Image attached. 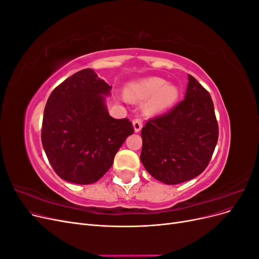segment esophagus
Returning a JSON list of instances; mask_svg holds the SVG:
<instances>
[{
    "mask_svg": "<svg viewBox=\"0 0 259 259\" xmlns=\"http://www.w3.org/2000/svg\"><path fill=\"white\" fill-rule=\"evenodd\" d=\"M133 127H134L135 133H138L143 127V121L140 119H135L133 121Z\"/></svg>",
    "mask_w": 259,
    "mask_h": 259,
    "instance_id": "esophagus-1",
    "label": "esophagus"
}]
</instances>
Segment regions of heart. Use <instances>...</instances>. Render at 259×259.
Wrapping results in <instances>:
<instances>
[{
  "mask_svg": "<svg viewBox=\"0 0 259 259\" xmlns=\"http://www.w3.org/2000/svg\"><path fill=\"white\" fill-rule=\"evenodd\" d=\"M125 96L132 100H144L149 98L144 109L146 113L155 115L166 111L176 103L179 91L175 85L166 83L161 77L151 76L130 83L125 90Z\"/></svg>",
  "mask_w": 259,
  "mask_h": 259,
  "instance_id": "b5f03b06",
  "label": "heart"
}]
</instances>
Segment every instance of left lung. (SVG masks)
Listing matches in <instances>:
<instances>
[{"mask_svg": "<svg viewBox=\"0 0 259 259\" xmlns=\"http://www.w3.org/2000/svg\"><path fill=\"white\" fill-rule=\"evenodd\" d=\"M185 99L142 130L140 160L153 178L177 185L199 176L213 155L218 124L208 92L188 74Z\"/></svg>", "mask_w": 259, "mask_h": 259, "instance_id": "8db88e82", "label": "left lung"}]
</instances>
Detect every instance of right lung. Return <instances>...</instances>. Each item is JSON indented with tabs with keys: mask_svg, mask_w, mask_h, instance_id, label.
Here are the masks:
<instances>
[{
	"mask_svg": "<svg viewBox=\"0 0 259 259\" xmlns=\"http://www.w3.org/2000/svg\"><path fill=\"white\" fill-rule=\"evenodd\" d=\"M111 89L93 69H84L59 84L48 99L42 145L54 170L69 183H96L134 133L128 119L109 114L106 97Z\"/></svg>",
	"mask_w": 259,
	"mask_h": 259,
	"instance_id": "obj_1",
	"label": "right lung"
}]
</instances>
